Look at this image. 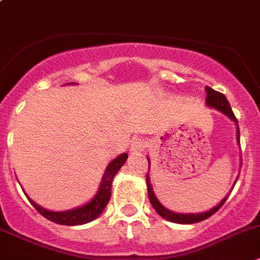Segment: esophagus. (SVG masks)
Listing matches in <instances>:
<instances>
[{
  "mask_svg": "<svg viewBox=\"0 0 260 260\" xmlns=\"http://www.w3.org/2000/svg\"><path fill=\"white\" fill-rule=\"evenodd\" d=\"M145 147H146V144H145L142 140H136V141H133V144L131 145V152H141L144 151Z\"/></svg>",
  "mask_w": 260,
  "mask_h": 260,
  "instance_id": "34e87169",
  "label": "esophagus"
}]
</instances>
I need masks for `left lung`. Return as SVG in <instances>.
<instances>
[{"instance_id":"left-lung-1","label":"left lung","mask_w":260,"mask_h":260,"mask_svg":"<svg viewBox=\"0 0 260 260\" xmlns=\"http://www.w3.org/2000/svg\"><path fill=\"white\" fill-rule=\"evenodd\" d=\"M205 91H207V105L210 106V108L217 109V110L222 111V113H224L225 115L229 116V118H231L232 120H234V122L237 124L236 116H235L234 111H232V109H231V105H230L229 100L225 99L224 94L220 93V92H218V91H214V89L210 88V87H207V88H205ZM237 140H239V142H240L239 125H237ZM146 183H147V192H149L150 203H151V205L154 207V209L156 210L157 214H159L160 217H163L164 219L171 220V222H174V223H182V224H191V223H198V222H201V220L208 219V218L212 217L215 212H218V210L222 208V205L224 204V201L227 200V198H229V195L225 196V198L223 199L219 204H218L217 207H214L213 209H210L209 212L199 213V214H179V213H173V212H171V210L166 209V208H164L163 205L159 203V200H157L156 196H155L154 191H152V186H151V183H150L149 174H146Z\"/></svg>"}]
</instances>
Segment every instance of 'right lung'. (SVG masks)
<instances>
[{
    "instance_id": "1",
    "label": "right lung",
    "mask_w": 260,
    "mask_h": 260,
    "mask_svg": "<svg viewBox=\"0 0 260 260\" xmlns=\"http://www.w3.org/2000/svg\"><path fill=\"white\" fill-rule=\"evenodd\" d=\"M127 157V154H122L119 155L118 157H115L113 161H110V164L106 167L105 174L103 177V182H101V186L99 188V192L96 193V196L89 203H87L83 207L77 208V209L73 210H68V212H50V210H46L43 208H41L40 205H37L35 201H31L28 198L29 201L37 209V212L40 214H42L43 217L47 218L51 222L59 223V224L64 225H78L91 222V220L96 219L104 212L106 205H108L111 196V183H113V178L118 173L119 169L124 166Z\"/></svg>"
}]
</instances>
